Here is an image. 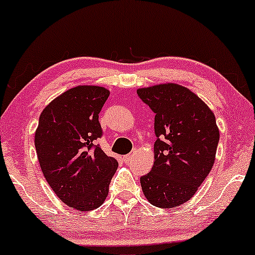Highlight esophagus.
<instances>
[{
	"label": "esophagus",
	"mask_w": 255,
	"mask_h": 255,
	"mask_svg": "<svg viewBox=\"0 0 255 255\" xmlns=\"http://www.w3.org/2000/svg\"><path fill=\"white\" fill-rule=\"evenodd\" d=\"M132 159H133V154L130 153V154H127V156L123 157V160L124 163H128V161H131Z\"/></svg>",
	"instance_id": "obj_1"
}]
</instances>
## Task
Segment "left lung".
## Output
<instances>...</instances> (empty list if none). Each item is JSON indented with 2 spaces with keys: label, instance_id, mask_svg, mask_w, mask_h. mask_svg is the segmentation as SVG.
I'll list each match as a JSON object with an SVG mask.
<instances>
[{
  "label": "left lung",
  "instance_id": "1",
  "mask_svg": "<svg viewBox=\"0 0 255 255\" xmlns=\"http://www.w3.org/2000/svg\"><path fill=\"white\" fill-rule=\"evenodd\" d=\"M154 112V163L140 177L144 196L153 206L186 203L206 179L219 143L216 117L196 94L178 84L138 89Z\"/></svg>",
  "mask_w": 255,
  "mask_h": 255
}]
</instances>
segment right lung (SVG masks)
<instances>
[{"instance_id":"right-lung-1","label":"right lung","mask_w":255,"mask_h":255,"mask_svg":"<svg viewBox=\"0 0 255 255\" xmlns=\"http://www.w3.org/2000/svg\"><path fill=\"white\" fill-rule=\"evenodd\" d=\"M110 95L81 85L63 92L39 116L35 147L48 184L68 206L92 211L104 203L118 163L95 140L103 135L98 115Z\"/></svg>"}]
</instances>
